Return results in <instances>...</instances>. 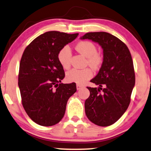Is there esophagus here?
Returning a JSON list of instances; mask_svg holds the SVG:
<instances>
[{
  "instance_id": "esophagus-1",
  "label": "esophagus",
  "mask_w": 151,
  "mask_h": 151,
  "mask_svg": "<svg viewBox=\"0 0 151 151\" xmlns=\"http://www.w3.org/2000/svg\"><path fill=\"white\" fill-rule=\"evenodd\" d=\"M83 88V86H81V85H80V84H77V85H76V88H77L78 90H81V88Z\"/></svg>"
}]
</instances>
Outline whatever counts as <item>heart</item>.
I'll list each match as a JSON object with an SVG mask.
<instances>
[{"instance_id": "1", "label": "heart", "mask_w": 151, "mask_h": 151, "mask_svg": "<svg viewBox=\"0 0 151 151\" xmlns=\"http://www.w3.org/2000/svg\"><path fill=\"white\" fill-rule=\"evenodd\" d=\"M76 49L87 57V64L93 68L100 66L103 61L102 55L97 53V48L95 44L90 41H83L76 45ZM72 52L68 45L63 47L58 51L57 58L59 63L64 69H68L70 65ZM93 76V70L90 68L83 69L73 68L68 70L65 75L68 82L83 85Z\"/></svg>"}]
</instances>
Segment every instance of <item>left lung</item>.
Masks as SVG:
<instances>
[{"instance_id": "left-lung-1", "label": "left lung", "mask_w": 151, "mask_h": 151, "mask_svg": "<svg viewBox=\"0 0 151 151\" xmlns=\"http://www.w3.org/2000/svg\"><path fill=\"white\" fill-rule=\"evenodd\" d=\"M81 39L97 42L103 49V63L97 75L90 81L100 88L87 87L90 94L85 102V111L93 124L108 127L119 120L130 104L135 85L132 55L122 41L109 33L88 32Z\"/></svg>"}]
</instances>
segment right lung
<instances>
[{
    "label": "right lung",
    "instance_id": "right-lung-1",
    "mask_svg": "<svg viewBox=\"0 0 151 151\" xmlns=\"http://www.w3.org/2000/svg\"><path fill=\"white\" fill-rule=\"evenodd\" d=\"M78 35L47 32L35 38L23 52L18 75L22 104L37 124L50 127L58 123L64 116L69 97L76 92L75 83H61L65 72L57 55Z\"/></svg>",
    "mask_w": 151,
    "mask_h": 151
}]
</instances>
